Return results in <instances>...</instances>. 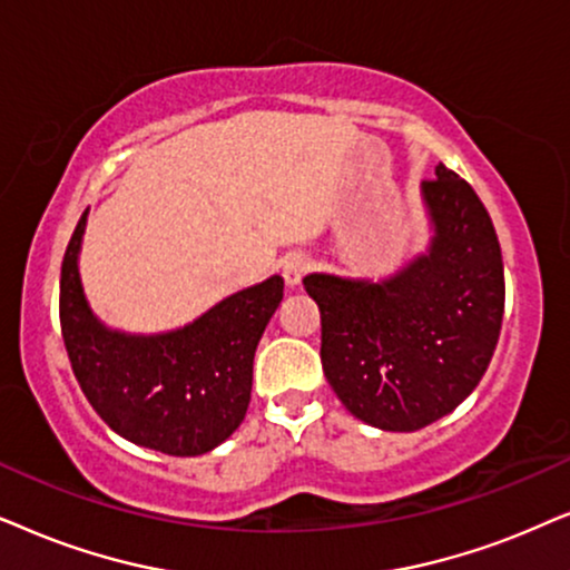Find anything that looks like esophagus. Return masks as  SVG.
Wrapping results in <instances>:
<instances>
[{
    "instance_id": "1",
    "label": "esophagus",
    "mask_w": 570,
    "mask_h": 570,
    "mask_svg": "<svg viewBox=\"0 0 570 570\" xmlns=\"http://www.w3.org/2000/svg\"><path fill=\"white\" fill-rule=\"evenodd\" d=\"M307 271H309V257L302 253L286 255V261L281 263V273H284V281L289 286H299L302 278L307 276Z\"/></svg>"
}]
</instances>
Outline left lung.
<instances>
[{
	"label": "left lung",
	"mask_w": 570,
	"mask_h": 570,
	"mask_svg": "<svg viewBox=\"0 0 570 570\" xmlns=\"http://www.w3.org/2000/svg\"><path fill=\"white\" fill-rule=\"evenodd\" d=\"M422 200L430 247L399 273L377 284L305 276L331 389L356 420L389 432L453 412L482 381L503 323V255L472 185L438 164Z\"/></svg>",
	"instance_id": "obj_1"
}]
</instances>
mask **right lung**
Returning <instances> with one entry per match:
<instances>
[{
  "label": "right lung",
  "mask_w": 570,
  "mask_h": 570,
  "mask_svg": "<svg viewBox=\"0 0 570 570\" xmlns=\"http://www.w3.org/2000/svg\"><path fill=\"white\" fill-rule=\"evenodd\" d=\"M88 210L75 226L59 278V323L72 373L96 414L135 445L200 456L245 420L253 360L284 278L242 289L185 328L140 336L111 331L82 294L78 255Z\"/></svg>",
  "instance_id": "1"
}]
</instances>
